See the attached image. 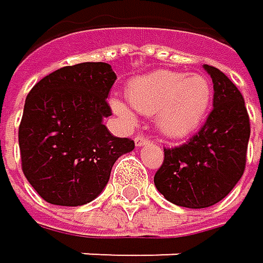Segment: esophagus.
<instances>
[{"label":"esophagus","mask_w":263,"mask_h":263,"mask_svg":"<svg viewBox=\"0 0 263 263\" xmlns=\"http://www.w3.org/2000/svg\"><path fill=\"white\" fill-rule=\"evenodd\" d=\"M134 142H136V146H142V145L149 143V139H146V137H143V136H137Z\"/></svg>","instance_id":"obj_1"}]
</instances>
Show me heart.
Wrapping results in <instances>:
<instances>
[{"label":"heart","instance_id":"1","mask_svg":"<svg viewBox=\"0 0 263 263\" xmlns=\"http://www.w3.org/2000/svg\"><path fill=\"white\" fill-rule=\"evenodd\" d=\"M126 96L130 106L117 98L110 101L114 112L127 124L136 123L133 112L155 117L156 126L165 137L183 139L200 127L213 98L210 82L200 74L184 76L172 70H156L136 77Z\"/></svg>","mask_w":263,"mask_h":263}]
</instances>
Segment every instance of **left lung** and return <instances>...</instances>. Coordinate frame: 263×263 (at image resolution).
I'll return each instance as SVG.
<instances>
[{"label":"left lung","instance_id":"obj_1","mask_svg":"<svg viewBox=\"0 0 263 263\" xmlns=\"http://www.w3.org/2000/svg\"><path fill=\"white\" fill-rule=\"evenodd\" d=\"M213 80V110L186 143L164 148L155 186L172 203L206 208L222 200L241 178L251 134L249 115L238 88L224 72L203 66Z\"/></svg>","mask_w":263,"mask_h":263}]
</instances>
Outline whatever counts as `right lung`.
<instances>
[{"instance_id":"obj_1","label":"right lung","mask_w":263,"mask_h":263,"mask_svg":"<svg viewBox=\"0 0 263 263\" xmlns=\"http://www.w3.org/2000/svg\"><path fill=\"white\" fill-rule=\"evenodd\" d=\"M117 76L107 63H80L45 76L28 93L18 126L22 170L48 203L79 206L105 187L115 161L134 140L102 123Z\"/></svg>"}]
</instances>
